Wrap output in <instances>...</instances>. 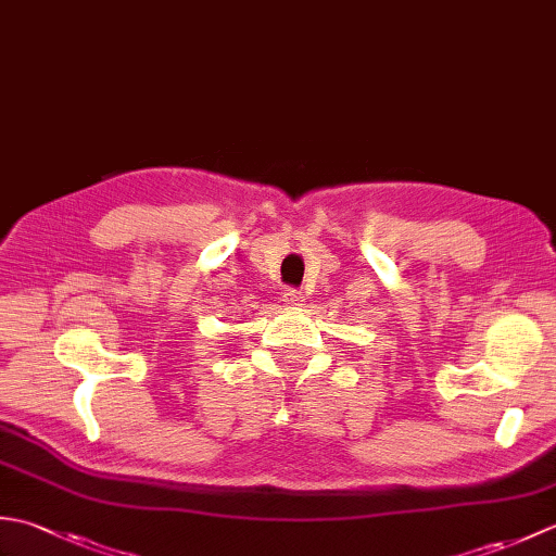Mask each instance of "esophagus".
I'll list each match as a JSON object with an SVG mask.
<instances>
[{"label":"esophagus","mask_w":556,"mask_h":556,"mask_svg":"<svg viewBox=\"0 0 556 556\" xmlns=\"http://www.w3.org/2000/svg\"><path fill=\"white\" fill-rule=\"evenodd\" d=\"M285 303L287 305H303V291L301 289H287L285 291Z\"/></svg>","instance_id":"34e87169"}]
</instances>
